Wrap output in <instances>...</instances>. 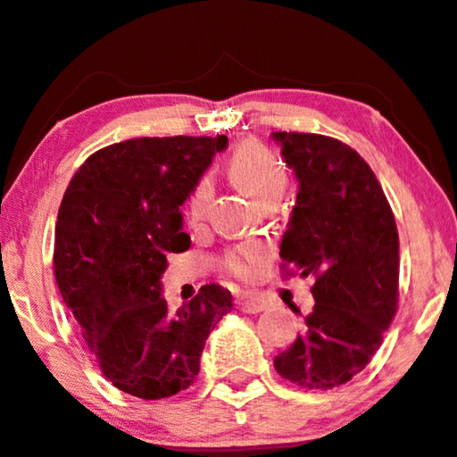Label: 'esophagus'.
<instances>
[{"label":"esophagus","mask_w":457,"mask_h":457,"mask_svg":"<svg viewBox=\"0 0 457 457\" xmlns=\"http://www.w3.org/2000/svg\"><path fill=\"white\" fill-rule=\"evenodd\" d=\"M236 306H238L243 312H251V315H255V312H262L266 309V304L257 298H238L236 300Z\"/></svg>","instance_id":"34e87169"}]
</instances>
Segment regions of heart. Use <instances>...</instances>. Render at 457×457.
Masks as SVG:
<instances>
[{
	"instance_id": "obj_1",
	"label": "heart",
	"mask_w": 457,
	"mask_h": 457,
	"mask_svg": "<svg viewBox=\"0 0 457 457\" xmlns=\"http://www.w3.org/2000/svg\"><path fill=\"white\" fill-rule=\"evenodd\" d=\"M228 168L240 189H245L260 206L272 197H281L285 187H287V172H285L283 163L278 162L270 148L260 145V142H245L236 148L234 155L229 157ZM211 195L212 183L204 176L191 189L189 202H187L191 217L200 219L204 214ZM266 260L268 249L263 245H243L236 246L223 257V268L232 277L249 281Z\"/></svg>"
}]
</instances>
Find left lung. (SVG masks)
I'll return each mask as SVG.
<instances>
[{
	"mask_svg": "<svg viewBox=\"0 0 457 457\" xmlns=\"http://www.w3.org/2000/svg\"><path fill=\"white\" fill-rule=\"evenodd\" d=\"M272 140L298 179L283 266L315 277L304 332L274 368L300 387L332 389L364 370L394 321L398 229L375 172L353 148L298 131H272Z\"/></svg>",
	"mask_w": 457,
	"mask_h": 457,
	"instance_id": "obj_1",
	"label": "left lung"
}]
</instances>
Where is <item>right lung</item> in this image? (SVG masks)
I'll return each mask as SVG.
<instances>
[{
	"label": "right lung",
	"instance_id": "right-lung-1",
	"mask_svg": "<svg viewBox=\"0 0 457 457\" xmlns=\"http://www.w3.org/2000/svg\"><path fill=\"white\" fill-rule=\"evenodd\" d=\"M228 136L117 142L71 176L54 225V278L104 377L120 392L159 400L200 372L204 343L232 294L204 285L168 309L162 274L170 253L189 249L180 206Z\"/></svg>",
	"mask_w": 457,
	"mask_h": 457
}]
</instances>
